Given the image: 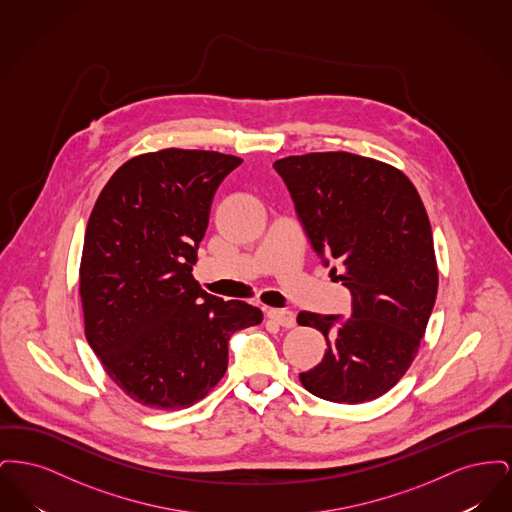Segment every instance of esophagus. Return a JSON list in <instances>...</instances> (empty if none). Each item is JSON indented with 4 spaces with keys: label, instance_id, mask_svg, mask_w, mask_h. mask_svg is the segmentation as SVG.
Segmentation results:
<instances>
[{
    "label": "esophagus",
    "instance_id": "esophagus-1",
    "mask_svg": "<svg viewBox=\"0 0 512 512\" xmlns=\"http://www.w3.org/2000/svg\"><path fill=\"white\" fill-rule=\"evenodd\" d=\"M268 320H272L274 324L282 326V328H293L295 326V315L288 309H268Z\"/></svg>",
    "mask_w": 512,
    "mask_h": 512
}]
</instances>
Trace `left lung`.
<instances>
[{"label":"left lung","mask_w":512,"mask_h":512,"mask_svg":"<svg viewBox=\"0 0 512 512\" xmlns=\"http://www.w3.org/2000/svg\"><path fill=\"white\" fill-rule=\"evenodd\" d=\"M297 217L320 257L351 292V318L301 311L297 324L326 338L307 391L332 403H365L409 370L438 295V263L424 203L413 182L388 163L318 151L274 161Z\"/></svg>","instance_id":"obj_1"}]
</instances>
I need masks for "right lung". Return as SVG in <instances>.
I'll return each instance as SVG.
<instances>
[{
    "mask_svg": "<svg viewBox=\"0 0 512 512\" xmlns=\"http://www.w3.org/2000/svg\"><path fill=\"white\" fill-rule=\"evenodd\" d=\"M236 155L167 147L128 159L103 186L78 268L84 334L132 401L192 407L228 366V340L261 309L222 301L192 274L220 182Z\"/></svg>",
    "mask_w": 512,
    "mask_h": 512,
    "instance_id": "right-lung-1",
    "label": "right lung"
}]
</instances>
